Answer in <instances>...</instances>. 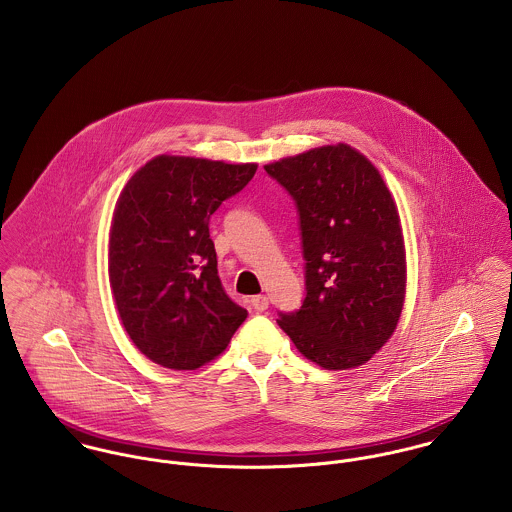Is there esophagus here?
Here are the masks:
<instances>
[{
	"instance_id": "34e87169",
	"label": "esophagus",
	"mask_w": 512,
	"mask_h": 512,
	"mask_svg": "<svg viewBox=\"0 0 512 512\" xmlns=\"http://www.w3.org/2000/svg\"><path fill=\"white\" fill-rule=\"evenodd\" d=\"M250 303H252L254 311H258V313L266 311V309H268V305H270V301H268V297H266V295H254Z\"/></svg>"
}]
</instances>
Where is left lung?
<instances>
[{
    "label": "left lung",
    "mask_w": 512,
    "mask_h": 512,
    "mask_svg": "<svg viewBox=\"0 0 512 512\" xmlns=\"http://www.w3.org/2000/svg\"><path fill=\"white\" fill-rule=\"evenodd\" d=\"M295 201L305 299L278 325L327 370L365 365L394 333L406 293L400 217L378 169L347 144L264 165Z\"/></svg>",
    "instance_id": "8db88e82"
}]
</instances>
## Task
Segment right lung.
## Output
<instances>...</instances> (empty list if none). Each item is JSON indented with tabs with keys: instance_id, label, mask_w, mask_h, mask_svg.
<instances>
[{
	"instance_id": "add662e5",
	"label": "right lung",
	"mask_w": 512,
	"mask_h": 512,
	"mask_svg": "<svg viewBox=\"0 0 512 512\" xmlns=\"http://www.w3.org/2000/svg\"><path fill=\"white\" fill-rule=\"evenodd\" d=\"M256 169L157 155L124 187L110 228V288L149 361L195 370L219 357L246 319L220 284L209 220Z\"/></svg>"
}]
</instances>
